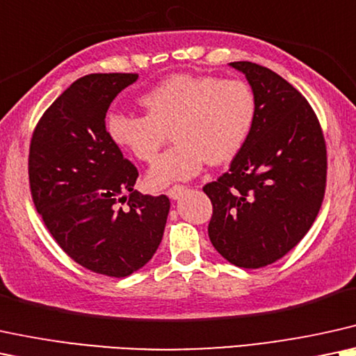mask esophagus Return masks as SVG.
<instances>
[{"label": "esophagus", "mask_w": 356, "mask_h": 356, "mask_svg": "<svg viewBox=\"0 0 356 356\" xmlns=\"http://www.w3.org/2000/svg\"><path fill=\"white\" fill-rule=\"evenodd\" d=\"M186 191H187L186 186H179V184H177V186H172V187L169 188L168 195H169L172 200H179V199H181V197L184 195V192H186Z\"/></svg>", "instance_id": "obj_1"}]
</instances>
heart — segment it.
Segmentation results:
<instances>
[{"instance_id":"obj_1","label":"heart","mask_w":356,"mask_h":356,"mask_svg":"<svg viewBox=\"0 0 356 356\" xmlns=\"http://www.w3.org/2000/svg\"><path fill=\"white\" fill-rule=\"evenodd\" d=\"M146 115L111 113L106 131L121 149L149 163L174 133L177 143L147 170L146 182L164 188L188 181L204 168L232 161L256 120L253 88L243 80L175 74L141 97Z\"/></svg>"}]
</instances>
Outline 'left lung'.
Masks as SVG:
<instances>
[{
  "label": "left lung",
  "mask_w": 356,
  "mask_h": 356,
  "mask_svg": "<svg viewBox=\"0 0 356 356\" xmlns=\"http://www.w3.org/2000/svg\"><path fill=\"white\" fill-rule=\"evenodd\" d=\"M256 97L250 138L228 172L207 184L213 205L209 236L238 268H264L289 253L321 210L327 181L325 139L309 102L266 67L232 62Z\"/></svg>",
  "instance_id": "8db88e82"
}]
</instances>
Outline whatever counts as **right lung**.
<instances>
[{"label":"right lung","instance_id":"add662e5","mask_svg":"<svg viewBox=\"0 0 356 356\" xmlns=\"http://www.w3.org/2000/svg\"><path fill=\"white\" fill-rule=\"evenodd\" d=\"M138 74H90L47 108L29 147L35 210L80 266L126 277L154 256L170 202L134 191L138 169L108 136L105 116Z\"/></svg>","mask_w":356,"mask_h":356}]
</instances>
